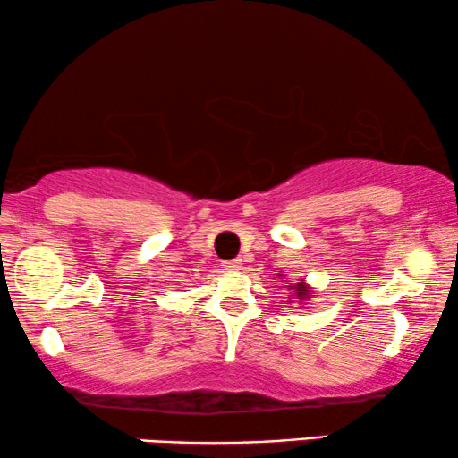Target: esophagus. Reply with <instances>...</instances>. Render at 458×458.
<instances>
[{
    "instance_id": "1",
    "label": "esophagus",
    "mask_w": 458,
    "mask_h": 458,
    "mask_svg": "<svg viewBox=\"0 0 458 458\" xmlns=\"http://www.w3.org/2000/svg\"><path fill=\"white\" fill-rule=\"evenodd\" d=\"M242 267V260L240 259H233V260H225L223 263V269L225 271H237Z\"/></svg>"
}]
</instances>
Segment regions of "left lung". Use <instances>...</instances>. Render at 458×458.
<instances>
[{"instance_id": "1", "label": "left lung", "mask_w": 458, "mask_h": 458, "mask_svg": "<svg viewBox=\"0 0 458 458\" xmlns=\"http://www.w3.org/2000/svg\"><path fill=\"white\" fill-rule=\"evenodd\" d=\"M290 290H293V296H296V299H301V301H305V299H309V296H311L313 293L311 290H309V286L305 282H299V284H294V286H290ZM286 302H290V301H286Z\"/></svg>"}]
</instances>
